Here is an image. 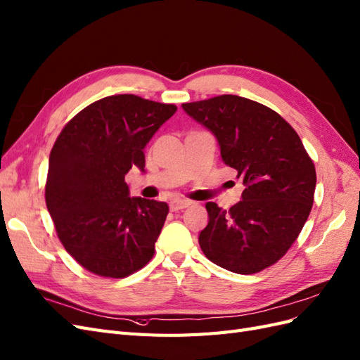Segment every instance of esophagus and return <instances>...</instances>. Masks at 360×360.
Instances as JSON below:
<instances>
[{
	"instance_id": "34e87169",
	"label": "esophagus",
	"mask_w": 360,
	"mask_h": 360,
	"mask_svg": "<svg viewBox=\"0 0 360 360\" xmlns=\"http://www.w3.org/2000/svg\"><path fill=\"white\" fill-rule=\"evenodd\" d=\"M190 205H191L190 200H172L169 207H170V211H179L190 207Z\"/></svg>"
}]
</instances>
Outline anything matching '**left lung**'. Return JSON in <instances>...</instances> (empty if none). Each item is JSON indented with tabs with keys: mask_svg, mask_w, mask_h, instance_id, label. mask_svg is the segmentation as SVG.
I'll return each mask as SVG.
<instances>
[{
	"mask_svg": "<svg viewBox=\"0 0 360 360\" xmlns=\"http://www.w3.org/2000/svg\"><path fill=\"white\" fill-rule=\"evenodd\" d=\"M217 137L223 161L245 186L226 211L208 202L199 244L207 258L238 274L259 273L290 250L309 217L315 166L279 112L237 95L182 104Z\"/></svg>",
	"mask_w": 360,
	"mask_h": 360,
	"instance_id": "8db88e82",
	"label": "left lung"
}]
</instances>
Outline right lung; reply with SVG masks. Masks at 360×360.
Instances as JSON below:
<instances>
[{
  "label": "right lung",
  "mask_w": 360,
  "mask_h": 360,
  "mask_svg": "<svg viewBox=\"0 0 360 360\" xmlns=\"http://www.w3.org/2000/svg\"><path fill=\"white\" fill-rule=\"evenodd\" d=\"M174 111L173 104L112 95L81 110L58 134L46 208L63 248L87 271L123 279L155 253L169 207L129 198L125 174L145 170V148Z\"/></svg>",
  "instance_id": "1"
}]
</instances>
